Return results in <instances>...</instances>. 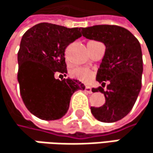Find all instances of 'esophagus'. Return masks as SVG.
Wrapping results in <instances>:
<instances>
[{"instance_id":"esophagus-1","label":"esophagus","mask_w":153,"mask_h":153,"mask_svg":"<svg viewBox=\"0 0 153 153\" xmlns=\"http://www.w3.org/2000/svg\"><path fill=\"white\" fill-rule=\"evenodd\" d=\"M85 92L89 93V94L92 93V90H91V88L90 86H86L85 89Z\"/></svg>"}]
</instances>
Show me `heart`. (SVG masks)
Returning a JSON list of instances; mask_svg holds the SVG:
<instances>
[{
    "label": "heart",
    "mask_w": 153,
    "mask_h": 153,
    "mask_svg": "<svg viewBox=\"0 0 153 153\" xmlns=\"http://www.w3.org/2000/svg\"><path fill=\"white\" fill-rule=\"evenodd\" d=\"M71 76L76 79H78L85 83H88L92 79L93 73L85 68H76L75 69L72 70Z\"/></svg>",
    "instance_id": "1"
}]
</instances>
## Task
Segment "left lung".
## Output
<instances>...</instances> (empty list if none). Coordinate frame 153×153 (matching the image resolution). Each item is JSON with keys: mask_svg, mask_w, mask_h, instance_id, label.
I'll return each instance as SVG.
<instances>
[{"mask_svg": "<svg viewBox=\"0 0 153 153\" xmlns=\"http://www.w3.org/2000/svg\"><path fill=\"white\" fill-rule=\"evenodd\" d=\"M83 36L102 42L105 55L98 69L96 80L102 85L109 81L107 91L92 88L105 95V103L91 107L92 115L102 123H114L132 109L142 86L143 58L137 39L127 29L117 25H94L82 29Z\"/></svg>", "mask_w": 153, "mask_h": 153, "instance_id": "8db88e82", "label": "left lung"}]
</instances>
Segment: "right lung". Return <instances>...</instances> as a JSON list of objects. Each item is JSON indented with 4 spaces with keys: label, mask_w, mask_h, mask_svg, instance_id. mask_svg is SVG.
I'll use <instances>...</instances> for the list:
<instances>
[{
    "label": "right lung",
    "mask_w": 153,
    "mask_h": 153,
    "mask_svg": "<svg viewBox=\"0 0 153 153\" xmlns=\"http://www.w3.org/2000/svg\"><path fill=\"white\" fill-rule=\"evenodd\" d=\"M82 28L41 23L24 34L17 53V80L29 111L45 121L59 120L67 114L70 98L85 86L76 79L59 80L67 73L65 49L82 36Z\"/></svg>",
    "instance_id": "1"
}]
</instances>
